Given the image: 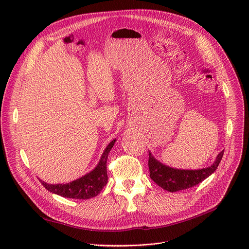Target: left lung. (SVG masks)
Listing matches in <instances>:
<instances>
[{
  "label": "left lung",
  "mask_w": 249,
  "mask_h": 249,
  "mask_svg": "<svg viewBox=\"0 0 249 249\" xmlns=\"http://www.w3.org/2000/svg\"><path fill=\"white\" fill-rule=\"evenodd\" d=\"M224 150H222L216 158V160L211 166L201 169H178L162 164L160 161L156 160L149 151L148 167L150 173V178L159 185L160 188L168 192H178L181 190H187L189 188L197 186L211 176L218 167Z\"/></svg>",
  "instance_id": "1"
}]
</instances>
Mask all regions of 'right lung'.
<instances>
[{"label":"right lung","mask_w":249,"mask_h":249,"mask_svg":"<svg viewBox=\"0 0 249 249\" xmlns=\"http://www.w3.org/2000/svg\"><path fill=\"white\" fill-rule=\"evenodd\" d=\"M116 139L112 140L109 145L103 152L102 158L93 171L86 176L72 180L69 184H57L50 185L43 180H40L42 186L49 192L56 194L64 198L70 199H80L88 200L96 197L97 195L107 185L108 175H107V160L110 150L112 149Z\"/></svg>","instance_id":"add662e5"}]
</instances>
